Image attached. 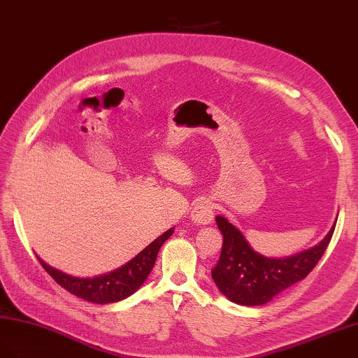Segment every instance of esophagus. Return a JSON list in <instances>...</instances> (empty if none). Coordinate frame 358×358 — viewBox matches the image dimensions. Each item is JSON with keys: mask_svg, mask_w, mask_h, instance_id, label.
Listing matches in <instances>:
<instances>
[{"mask_svg": "<svg viewBox=\"0 0 358 358\" xmlns=\"http://www.w3.org/2000/svg\"><path fill=\"white\" fill-rule=\"evenodd\" d=\"M191 220L197 226L210 224L214 220V205L208 199H200L196 201L194 208L191 210Z\"/></svg>", "mask_w": 358, "mask_h": 358, "instance_id": "esophagus-1", "label": "esophagus"}]
</instances>
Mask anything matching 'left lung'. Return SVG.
Wrapping results in <instances>:
<instances>
[{"instance_id": "8db88e82", "label": "left lung", "mask_w": 358, "mask_h": 358, "mask_svg": "<svg viewBox=\"0 0 358 358\" xmlns=\"http://www.w3.org/2000/svg\"><path fill=\"white\" fill-rule=\"evenodd\" d=\"M215 220L223 234V248L212 268V278L221 294L241 306H262L306 278L325 253L336 226L313 248L291 257L271 259L256 253L224 217Z\"/></svg>"}]
</instances>
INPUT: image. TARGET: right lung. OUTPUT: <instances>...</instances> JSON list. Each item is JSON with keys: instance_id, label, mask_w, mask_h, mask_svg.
Here are the masks:
<instances>
[{"instance_id": "obj_1", "label": "right lung", "mask_w": 358, "mask_h": 358, "mask_svg": "<svg viewBox=\"0 0 358 358\" xmlns=\"http://www.w3.org/2000/svg\"><path fill=\"white\" fill-rule=\"evenodd\" d=\"M171 234L173 229L167 230L166 234L157 238L124 266L115 269V271L110 274L94 278H78L67 275L59 271V269L45 264L38 256L37 259L45 268V271L62 287H64L67 292L94 304H108L120 301V299L132 295L144 283V280L148 278L153 265H155L161 245L171 236Z\"/></svg>"}]
</instances>
